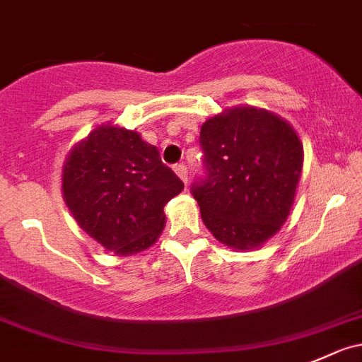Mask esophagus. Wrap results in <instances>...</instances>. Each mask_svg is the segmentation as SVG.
<instances>
[{
    "label": "esophagus",
    "mask_w": 362,
    "mask_h": 362,
    "mask_svg": "<svg viewBox=\"0 0 362 362\" xmlns=\"http://www.w3.org/2000/svg\"><path fill=\"white\" fill-rule=\"evenodd\" d=\"M175 171H177L178 177H180L182 180L185 182V184H187V166H185L184 163H182V164H175Z\"/></svg>",
    "instance_id": "esophagus-1"
}]
</instances>
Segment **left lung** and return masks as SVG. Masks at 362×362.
<instances>
[{
  "label": "left lung",
  "instance_id": "obj_1",
  "mask_svg": "<svg viewBox=\"0 0 362 362\" xmlns=\"http://www.w3.org/2000/svg\"><path fill=\"white\" fill-rule=\"evenodd\" d=\"M203 175L191 184L202 219L233 249L263 244L292 209L303 170V145L276 115L235 107L203 124Z\"/></svg>",
  "mask_w": 362,
  "mask_h": 362
}]
</instances>
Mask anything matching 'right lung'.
Listing matches in <instances>:
<instances>
[{
	"label": "right lung",
	"mask_w": 362,
	"mask_h": 362,
	"mask_svg": "<svg viewBox=\"0 0 362 362\" xmlns=\"http://www.w3.org/2000/svg\"><path fill=\"white\" fill-rule=\"evenodd\" d=\"M182 189L156 146L111 125L74 146L63 170V198L74 219L117 255H134L157 240L164 205Z\"/></svg>",
	"instance_id": "1"
}]
</instances>
